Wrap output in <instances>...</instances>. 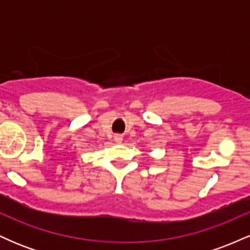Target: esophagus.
Returning a JSON list of instances; mask_svg holds the SVG:
<instances>
[{"label": "esophagus", "mask_w": 250, "mask_h": 250, "mask_svg": "<svg viewBox=\"0 0 250 250\" xmlns=\"http://www.w3.org/2000/svg\"><path fill=\"white\" fill-rule=\"evenodd\" d=\"M122 136H120V135H116V136H114V141L116 143H121L122 142Z\"/></svg>", "instance_id": "34e87169"}]
</instances>
